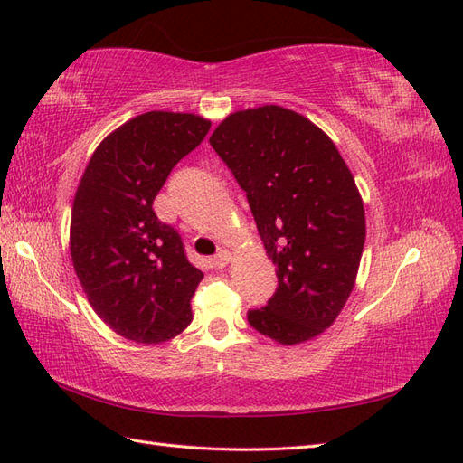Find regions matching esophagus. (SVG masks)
Masks as SVG:
<instances>
[{
	"label": "esophagus",
	"instance_id": "esophagus-1",
	"mask_svg": "<svg viewBox=\"0 0 463 463\" xmlns=\"http://www.w3.org/2000/svg\"><path fill=\"white\" fill-rule=\"evenodd\" d=\"M213 262H214V267H219V269L226 267V264L231 262V252H229V250H219V252L214 254Z\"/></svg>",
	"mask_w": 463,
	"mask_h": 463
}]
</instances>
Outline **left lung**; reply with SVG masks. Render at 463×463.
Here are the masks:
<instances>
[{"instance_id": "8db88e82", "label": "left lung", "mask_w": 463, "mask_h": 463, "mask_svg": "<svg viewBox=\"0 0 463 463\" xmlns=\"http://www.w3.org/2000/svg\"><path fill=\"white\" fill-rule=\"evenodd\" d=\"M209 143L247 193L277 264L279 287L249 324L280 344L314 338L346 304L366 239L350 169L326 133L279 105L229 115Z\"/></svg>"}]
</instances>
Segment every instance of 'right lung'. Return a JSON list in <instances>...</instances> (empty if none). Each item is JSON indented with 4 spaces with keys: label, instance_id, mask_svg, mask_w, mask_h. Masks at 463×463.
<instances>
[{
    "label": "right lung",
    "instance_id": "right-lung-1",
    "mask_svg": "<svg viewBox=\"0 0 463 463\" xmlns=\"http://www.w3.org/2000/svg\"><path fill=\"white\" fill-rule=\"evenodd\" d=\"M211 121L151 111L97 146L75 193L71 259L99 318L121 336L159 344L193 320L203 272L186 259L181 234L159 221L153 201Z\"/></svg>",
    "mask_w": 463,
    "mask_h": 463
}]
</instances>
